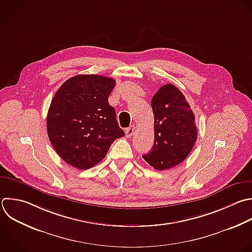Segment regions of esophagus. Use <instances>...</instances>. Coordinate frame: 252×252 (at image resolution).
Returning a JSON list of instances; mask_svg holds the SVG:
<instances>
[{"label":"esophagus","instance_id":"obj_1","mask_svg":"<svg viewBox=\"0 0 252 252\" xmlns=\"http://www.w3.org/2000/svg\"><path fill=\"white\" fill-rule=\"evenodd\" d=\"M134 131H135V125H131L130 127H128V128L125 130L126 137H127V138H130V137L133 135Z\"/></svg>","mask_w":252,"mask_h":252}]
</instances>
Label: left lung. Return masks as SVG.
<instances>
[{"instance_id":"1","label":"left lung","mask_w":252,"mask_h":252,"mask_svg":"<svg viewBox=\"0 0 252 252\" xmlns=\"http://www.w3.org/2000/svg\"><path fill=\"white\" fill-rule=\"evenodd\" d=\"M155 142L143 155L155 169L164 170L181 163L197 139L195 115L182 93L173 85L161 87L152 98Z\"/></svg>"}]
</instances>
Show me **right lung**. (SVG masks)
Returning a JSON list of instances; mask_svg holds the SVG:
<instances>
[{
  "label": "right lung",
  "instance_id": "add662e5",
  "mask_svg": "<svg viewBox=\"0 0 252 252\" xmlns=\"http://www.w3.org/2000/svg\"><path fill=\"white\" fill-rule=\"evenodd\" d=\"M115 83L103 76L78 75L56 92L47 114V133L68 164L91 168L104 158L116 139L125 136L108 103Z\"/></svg>",
  "mask_w": 252,
  "mask_h": 252
}]
</instances>
